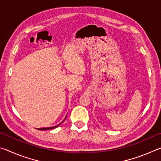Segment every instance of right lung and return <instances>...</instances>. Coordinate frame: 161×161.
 I'll list each match as a JSON object with an SVG mask.
<instances>
[{
	"label": "right lung",
	"instance_id": "right-lung-1",
	"mask_svg": "<svg viewBox=\"0 0 161 161\" xmlns=\"http://www.w3.org/2000/svg\"><path fill=\"white\" fill-rule=\"evenodd\" d=\"M66 117H67V116H65V118L64 119V120L63 121H62L60 124H59L58 125H57V126H53V127H46V128H40V129H37L38 130H49V129H55V128H57L58 126H59V125H60L61 124H62L64 122V121L65 120V119H66Z\"/></svg>",
	"mask_w": 161,
	"mask_h": 161
}]
</instances>
